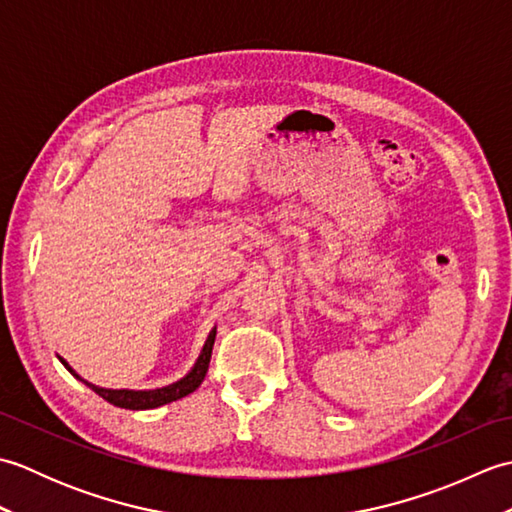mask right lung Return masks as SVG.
Wrapping results in <instances>:
<instances>
[{
	"mask_svg": "<svg viewBox=\"0 0 512 512\" xmlns=\"http://www.w3.org/2000/svg\"><path fill=\"white\" fill-rule=\"evenodd\" d=\"M213 343H215V330L209 334V339H206L204 347H202V354L198 358V363L193 365L191 372L180 378L178 383L173 385H167V387H160V389H149V391H132V389H103V387H96L92 383H88V380H83L79 374L74 372V369L63 361L61 363L65 365V369L72 376H76L79 380H83L85 385H88L92 391H96L101 398H105L107 402H112V405L116 407H123V409H156L160 405H167V402H173L178 398H184L189 396L191 391L198 389L202 385V380L206 376V372H209V363H211V352H213Z\"/></svg>",
	"mask_w": 512,
	"mask_h": 512,
	"instance_id": "obj_1",
	"label": "right lung"
}]
</instances>
